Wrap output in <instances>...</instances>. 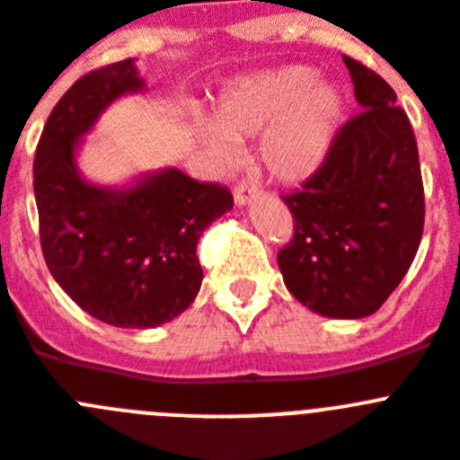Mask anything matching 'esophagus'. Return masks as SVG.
I'll use <instances>...</instances> for the list:
<instances>
[{
	"label": "esophagus",
	"instance_id": "esophagus-1",
	"mask_svg": "<svg viewBox=\"0 0 460 460\" xmlns=\"http://www.w3.org/2000/svg\"><path fill=\"white\" fill-rule=\"evenodd\" d=\"M256 194H259V190L254 188V185H250V183H238L234 188V201L238 206H247L250 204L252 199H254Z\"/></svg>",
	"mask_w": 460,
	"mask_h": 460
}]
</instances>
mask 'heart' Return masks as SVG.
Instances as JSON below:
<instances>
[{
    "mask_svg": "<svg viewBox=\"0 0 460 460\" xmlns=\"http://www.w3.org/2000/svg\"><path fill=\"white\" fill-rule=\"evenodd\" d=\"M343 119L337 86L323 84L312 66L288 64L234 80L222 89L213 126L197 128V137L217 167L238 160V146L263 137L261 164L272 181L305 183L328 160Z\"/></svg>",
    "mask_w": 460,
    "mask_h": 460,
    "instance_id": "obj_1",
    "label": "heart"
}]
</instances>
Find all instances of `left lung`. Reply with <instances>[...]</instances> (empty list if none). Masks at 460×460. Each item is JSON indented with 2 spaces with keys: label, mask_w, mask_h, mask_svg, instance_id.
Masks as SVG:
<instances>
[{
  "label": "left lung",
  "mask_w": 460,
  "mask_h": 460,
  "mask_svg": "<svg viewBox=\"0 0 460 460\" xmlns=\"http://www.w3.org/2000/svg\"><path fill=\"white\" fill-rule=\"evenodd\" d=\"M362 107L328 160L284 197L296 222L277 254L297 302L328 318H364L399 287L424 231L420 153L405 111L387 82L343 57Z\"/></svg>",
  "instance_id": "left-lung-1"
}]
</instances>
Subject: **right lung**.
I'll list each match as a JSON object with an SVG mask.
<instances>
[{"instance_id":"1","label":"right lung","mask_w":460,"mask_h":460,"mask_svg":"<svg viewBox=\"0 0 460 460\" xmlns=\"http://www.w3.org/2000/svg\"><path fill=\"white\" fill-rule=\"evenodd\" d=\"M144 89L135 59L91 70L55 105L34 158L40 247L55 281L98 321L137 330L192 305L204 279L199 235L234 208L229 190L176 167L139 173L126 188L82 176L86 132L111 102Z\"/></svg>"}]
</instances>
